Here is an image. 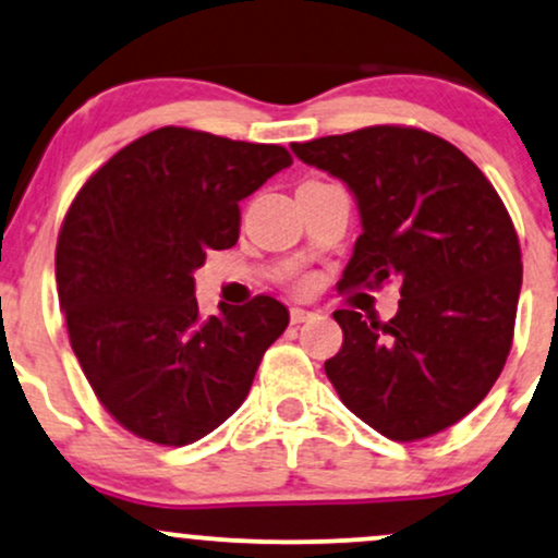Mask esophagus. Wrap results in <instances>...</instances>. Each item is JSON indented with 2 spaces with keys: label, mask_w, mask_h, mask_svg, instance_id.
Here are the masks:
<instances>
[{
  "label": "esophagus",
  "mask_w": 558,
  "mask_h": 558,
  "mask_svg": "<svg viewBox=\"0 0 558 558\" xmlns=\"http://www.w3.org/2000/svg\"><path fill=\"white\" fill-rule=\"evenodd\" d=\"M313 316L311 311H305V308H290V322L292 324H303V322H308V318Z\"/></svg>",
  "instance_id": "obj_1"
}]
</instances>
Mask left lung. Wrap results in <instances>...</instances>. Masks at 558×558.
<instances>
[{
    "label": "left lung",
    "mask_w": 558,
    "mask_h": 558,
    "mask_svg": "<svg viewBox=\"0 0 558 558\" xmlns=\"http://www.w3.org/2000/svg\"><path fill=\"white\" fill-rule=\"evenodd\" d=\"M353 192L361 213L340 290L400 284L387 324L335 311L342 348L324 372L379 435L422 440L464 418L496 385L514 337L522 253L509 210L459 147L409 126L292 144Z\"/></svg>",
    "instance_id": "1"
}]
</instances>
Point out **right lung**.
<instances>
[{"mask_svg": "<svg viewBox=\"0 0 558 558\" xmlns=\"http://www.w3.org/2000/svg\"><path fill=\"white\" fill-rule=\"evenodd\" d=\"M287 166L279 144L166 126L112 155L68 208L54 255L68 337L136 437L179 448L227 422L290 324L268 295L203 318L192 277L208 250L236 245L240 199Z\"/></svg>", "mask_w": 558, "mask_h": 558, "instance_id": "add662e5", "label": "right lung"}]
</instances>
